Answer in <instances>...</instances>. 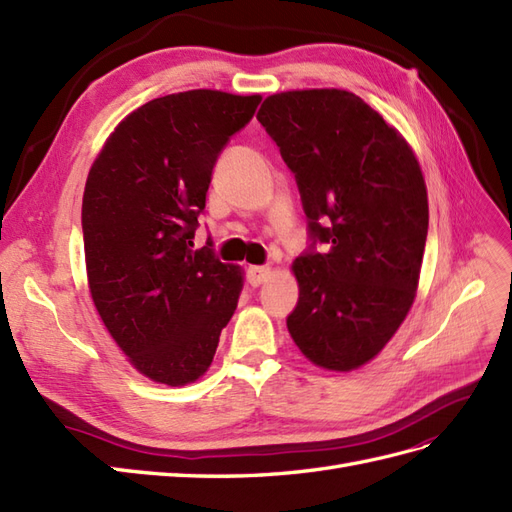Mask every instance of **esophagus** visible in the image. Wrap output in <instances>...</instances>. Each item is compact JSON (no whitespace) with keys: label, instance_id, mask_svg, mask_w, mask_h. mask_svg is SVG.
Wrapping results in <instances>:
<instances>
[{"label":"esophagus","instance_id":"1","mask_svg":"<svg viewBox=\"0 0 512 512\" xmlns=\"http://www.w3.org/2000/svg\"><path fill=\"white\" fill-rule=\"evenodd\" d=\"M270 277H272V270L268 266H251L246 270V279L253 287L264 285L266 281H270Z\"/></svg>","mask_w":512,"mask_h":512}]
</instances>
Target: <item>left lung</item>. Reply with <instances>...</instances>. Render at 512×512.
<instances>
[{"mask_svg":"<svg viewBox=\"0 0 512 512\" xmlns=\"http://www.w3.org/2000/svg\"><path fill=\"white\" fill-rule=\"evenodd\" d=\"M257 121L296 177L313 244H326L292 264L287 331L318 368L357 370L415 300L428 235L422 168L400 131L348 90L270 95Z\"/></svg>","mask_w":512,"mask_h":512,"instance_id":"obj_1","label":"left lung"}]
</instances>
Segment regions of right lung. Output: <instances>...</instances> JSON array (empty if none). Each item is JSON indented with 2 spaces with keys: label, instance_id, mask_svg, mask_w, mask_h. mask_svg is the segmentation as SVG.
Masks as SVG:
<instances>
[{
  "label": "right lung",
  "instance_id": "obj_1",
  "mask_svg": "<svg viewBox=\"0 0 512 512\" xmlns=\"http://www.w3.org/2000/svg\"><path fill=\"white\" fill-rule=\"evenodd\" d=\"M259 95L186 90L144 103L114 127L82 201L90 298L127 361L153 383L199 381L244 285L212 244L194 251L216 157Z\"/></svg>",
  "mask_w": 512,
  "mask_h": 512
}]
</instances>
